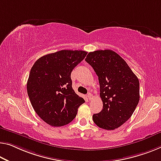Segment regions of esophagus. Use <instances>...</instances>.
<instances>
[{
  "label": "esophagus",
  "instance_id": "1",
  "mask_svg": "<svg viewBox=\"0 0 161 161\" xmlns=\"http://www.w3.org/2000/svg\"><path fill=\"white\" fill-rule=\"evenodd\" d=\"M92 94H91V93H88V95H87V97H88V99L89 100H91V98H92Z\"/></svg>",
  "mask_w": 161,
  "mask_h": 161
}]
</instances>
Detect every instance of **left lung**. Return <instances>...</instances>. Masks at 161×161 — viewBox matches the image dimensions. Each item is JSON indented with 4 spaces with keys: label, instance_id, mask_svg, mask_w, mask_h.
<instances>
[{
    "label": "left lung",
    "instance_id": "left-lung-1",
    "mask_svg": "<svg viewBox=\"0 0 161 161\" xmlns=\"http://www.w3.org/2000/svg\"><path fill=\"white\" fill-rule=\"evenodd\" d=\"M85 60L98 77L103 108L93 115L98 127L106 130L119 127L131 117L140 100V83L129 65L110 49L89 53Z\"/></svg>",
    "mask_w": 161,
    "mask_h": 161
}]
</instances>
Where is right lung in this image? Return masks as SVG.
Returning a JSON list of instances; mask_svg holds the SVG:
<instances>
[{
	"mask_svg": "<svg viewBox=\"0 0 161 161\" xmlns=\"http://www.w3.org/2000/svg\"><path fill=\"white\" fill-rule=\"evenodd\" d=\"M87 53L63 49L41 57L32 66L26 84L27 93L35 112L48 125H68L85 102L73 89L70 75Z\"/></svg>",
	"mask_w": 161,
	"mask_h": 161,
	"instance_id": "1",
	"label": "right lung"
}]
</instances>
